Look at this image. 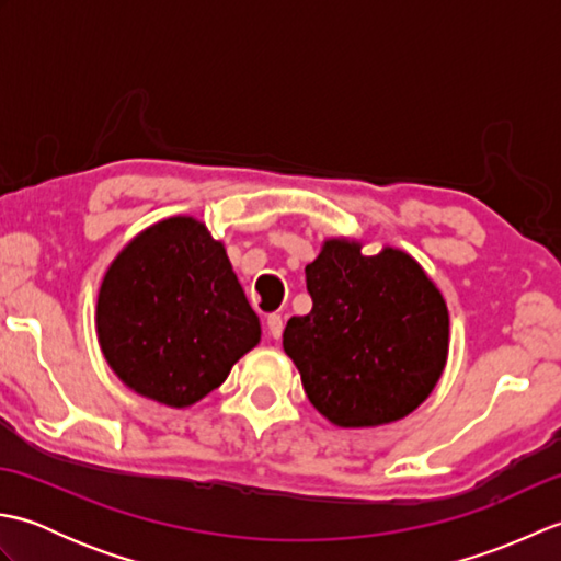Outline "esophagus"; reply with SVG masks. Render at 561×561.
<instances>
[{"instance_id": "esophagus-1", "label": "esophagus", "mask_w": 561, "mask_h": 561, "mask_svg": "<svg viewBox=\"0 0 561 561\" xmlns=\"http://www.w3.org/2000/svg\"><path fill=\"white\" fill-rule=\"evenodd\" d=\"M265 328H267V335H270L272 340H279V337H282V330H284V318H282L279 313L267 316Z\"/></svg>"}]
</instances>
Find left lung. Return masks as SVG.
<instances>
[{
	"label": "left lung",
	"instance_id": "left-lung-1",
	"mask_svg": "<svg viewBox=\"0 0 561 561\" xmlns=\"http://www.w3.org/2000/svg\"><path fill=\"white\" fill-rule=\"evenodd\" d=\"M306 287L311 313L289 318L282 344L325 420L390 424L432 396L448 356V308L420 262L328 238L306 265Z\"/></svg>",
	"mask_w": 561,
	"mask_h": 561
}]
</instances>
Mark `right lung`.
<instances>
[{"label":"right lung","instance_id":"add662e5","mask_svg":"<svg viewBox=\"0 0 561 561\" xmlns=\"http://www.w3.org/2000/svg\"><path fill=\"white\" fill-rule=\"evenodd\" d=\"M96 332L105 362L139 396L190 408L219 388L260 342V320L207 226L171 217L149 226L101 282Z\"/></svg>","mask_w":561,"mask_h":561}]
</instances>
